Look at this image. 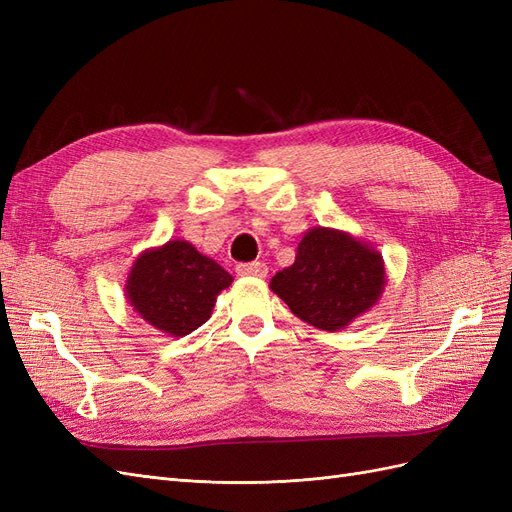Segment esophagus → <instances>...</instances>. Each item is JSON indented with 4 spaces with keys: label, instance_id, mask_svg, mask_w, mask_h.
<instances>
[{
    "label": "esophagus",
    "instance_id": "esophagus-1",
    "mask_svg": "<svg viewBox=\"0 0 512 512\" xmlns=\"http://www.w3.org/2000/svg\"><path fill=\"white\" fill-rule=\"evenodd\" d=\"M269 269L265 262H241L237 265V275L241 277H267Z\"/></svg>",
    "mask_w": 512,
    "mask_h": 512
}]
</instances>
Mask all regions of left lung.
<instances>
[{"instance_id":"8db88e82","label":"left lung","mask_w":512,"mask_h":512,"mask_svg":"<svg viewBox=\"0 0 512 512\" xmlns=\"http://www.w3.org/2000/svg\"><path fill=\"white\" fill-rule=\"evenodd\" d=\"M386 284L382 254L346 230L309 228L294 262L269 288L290 312L320 331H339L374 307Z\"/></svg>"}]
</instances>
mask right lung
Wrapping results in <instances>:
<instances>
[{"instance_id": "right-lung-1", "label": "right lung", "mask_w": 512, "mask_h": 512, "mask_svg": "<svg viewBox=\"0 0 512 512\" xmlns=\"http://www.w3.org/2000/svg\"><path fill=\"white\" fill-rule=\"evenodd\" d=\"M230 284L232 275L218 262L200 254L190 241L173 239L134 260L126 297L153 329L183 337L211 318L218 294Z\"/></svg>"}]
</instances>
